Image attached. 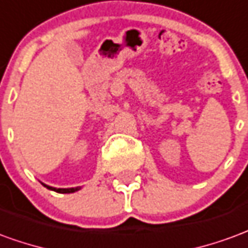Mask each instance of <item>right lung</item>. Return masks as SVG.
I'll return each instance as SVG.
<instances>
[{"label": "right lung", "mask_w": 248, "mask_h": 248, "mask_svg": "<svg viewBox=\"0 0 248 248\" xmlns=\"http://www.w3.org/2000/svg\"><path fill=\"white\" fill-rule=\"evenodd\" d=\"M48 189L55 190V192H58V193H72V192H76V190L79 189V188H68V189H62V188H52V186H46Z\"/></svg>", "instance_id": "right-lung-1"}]
</instances>
